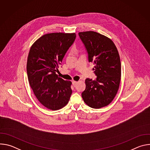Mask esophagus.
<instances>
[{
  "mask_svg": "<svg viewBox=\"0 0 150 150\" xmlns=\"http://www.w3.org/2000/svg\"><path fill=\"white\" fill-rule=\"evenodd\" d=\"M77 83H78V82L77 81H73L72 82V83H73V85H74V87H76V84H77Z\"/></svg>",
  "mask_w": 150,
  "mask_h": 150,
  "instance_id": "obj_1",
  "label": "esophagus"
}]
</instances>
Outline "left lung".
I'll use <instances>...</instances> for the list:
<instances>
[{
  "label": "left lung",
  "instance_id": "obj_1",
  "mask_svg": "<svg viewBox=\"0 0 150 150\" xmlns=\"http://www.w3.org/2000/svg\"><path fill=\"white\" fill-rule=\"evenodd\" d=\"M79 36L94 63L96 80L85 79L82 97L91 108L100 109L109 105L115 97L121 79L119 54L113 41L104 35L90 31L80 32Z\"/></svg>",
  "mask_w": 150,
  "mask_h": 150
}]
</instances>
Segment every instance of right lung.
<instances>
[{"mask_svg": "<svg viewBox=\"0 0 150 150\" xmlns=\"http://www.w3.org/2000/svg\"><path fill=\"white\" fill-rule=\"evenodd\" d=\"M76 38L75 33L45 34L31 46L27 72L30 87L45 108L57 110L69 102L72 82L58 76L59 65Z\"/></svg>", "mask_w": 150, "mask_h": 150, "instance_id": "right-lung-1", "label": "right lung"}]
</instances>
